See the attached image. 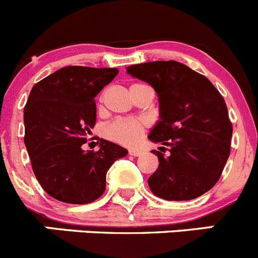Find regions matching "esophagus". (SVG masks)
<instances>
[{
	"label": "esophagus",
	"instance_id": "obj_1",
	"mask_svg": "<svg viewBox=\"0 0 258 258\" xmlns=\"http://www.w3.org/2000/svg\"><path fill=\"white\" fill-rule=\"evenodd\" d=\"M142 153H143V151H142V149H138V148L129 149V154H131V156H133V157L142 156Z\"/></svg>",
	"mask_w": 258,
	"mask_h": 258
}]
</instances>
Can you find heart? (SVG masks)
Masks as SVG:
<instances>
[{
	"mask_svg": "<svg viewBox=\"0 0 258 258\" xmlns=\"http://www.w3.org/2000/svg\"><path fill=\"white\" fill-rule=\"evenodd\" d=\"M144 122L139 120H116L106 127V136L124 146H134L141 139Z\"/></svg>",
	"mask_w": 258,
	"mask_h": 258,
	"instance_id": "b5f03b06",
	"label": "heart"
}]
</instances>
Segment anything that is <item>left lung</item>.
<instances>
[{
	"instance_id": "1",
	"label": "left lung",
	"mask_w": 258,
	"mask_h": 258,
	"mask_svg": "<svg viewBox=\"0 0 258 258\" xmlns=\"http://www.w3.org/2000/svg\"><path fill=\"white\" fill-rule=\"evenodd\" d=\"M149 83L159 102V120L148 139L168 147L148 178L152 192L164 200H192L219 180L230 153L232 122L224 99L212 82L176 60H156L126 68ZM164 149V147H159Z\"/></svg>"
}]
</instances>
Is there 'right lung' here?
Segmentation results:
<instances>
[{"label":"right lung","mask_w":258,"mask_h":258,"mask_svg":"<svg viewBox=\"0 0 258 258\" xmlns=\"http://www.w3.org/2000/svg\"><path fill=\"white\" fill-rule=\"evenodd\" d=\"M117 73V68L70 66L31 90L24 109V142L36 180L51 198L68 204L97 200L109 168L127 154L105 139L97 152L82 149L96 124L95 97Z\"/></svg>","instance_id":"1"}]
</instances>
